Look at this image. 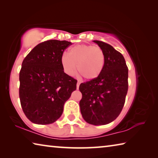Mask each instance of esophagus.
I'll return each instance as SVG.
<instances>
[{
	"instance_id": "obj_1",
	"label": "esophagus",
	"mask_w": 158,
	"mask_h": 158,
	"mask_svg": "<svg viewBox=\"0 0 158 158\" xmlns=\"http://www.w3.org/2000/svg\"><path fill=\"white\" fill-rule=\"evenodd\" d=\"M80 84H81V82L79 81H77V89H79V87Z\"/></svg>"
}]
</instances>
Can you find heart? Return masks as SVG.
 <instances>
[{"mask_svg": "<svg viewBox=\"0 0 158 158\" xmlns=\"http://www.w3.org/2000/svg\"><path fill=\"white\" fill-rule=\"evenodd\" d=\"M66 74L73 75L77 71L85 79H93L101 74L105 63V55L100 47L78 44L64 53L60 59ZM77 65L76 66V65Z\"/></svg>", "mask_w": 158, "mask_h": 158, "instance_id": "1", "label": "heart"}]
</instances>
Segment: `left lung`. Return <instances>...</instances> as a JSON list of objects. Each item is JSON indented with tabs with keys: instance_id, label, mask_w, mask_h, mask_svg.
Instances as JSON below:
<instances>
[{
	"instance_id": "1",
	"label": "left lung",
	"mask_w": 158,
	"mask_h": 158,
	"mask_svg": "<svg viewBox=\"0 0 158 158\" xmlns=\"http://www.w3.org/2000/svg\"><path fill=\"white\" fill-rule=\"evenodd\" d=\"M93 42L102 49L105 63L97 78L80 84V110L88 123L106 125L114 121L123 108L128 90V68L123 56L110 44Z\"/></svg>"
}]
</instances>
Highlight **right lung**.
Returning a JSON list of instances; mask_svg holds the SVG:
<instances>
[{"instance_id": "obj_1", "label": "right lung", "mask_w": 158, "mask_h": 158, "mask_svg": "<svg viewBox=\"0 0 158 158\" xmlns=\"http://www.w3.org/2000/svg\"><path fill=\"white\" fill-rule=\"evenodd\" d=\"M72 44L49 40L35 47L22 62L19 73V98L27 118L35 124L54 123L65 102L77 89V80L64 73L60 59Z\"/></svg>"}]
</instances>
